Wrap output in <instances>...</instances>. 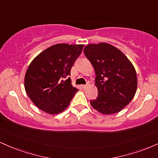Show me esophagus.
I'll use <instances>...</instances> for the list:
<instances>
[{
  "instance_id": "1",
  "label": "esophagus",
  "mask_w": 158,
  "mask_h": 158,
  "mask_svg": "<svg viewBox=\"0 0 158 158\" xmlns=\"http://www.w3.org/2000/svg\"><path fill=\"white\" fill-rule=\"evenodd\" d=\"M89 86V83H87L86 85H81V88H83V89H86L87 88H88V87Z\"/></svg>"
}]
</instances>
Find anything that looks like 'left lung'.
<instances>
[{"label": "left lung", "instance_id": "8db88e82", "mask_svg": "<svg viewBox=\"0 0 158 158\" xmlns=\"http://www.w3.org/2000/svg\"><path fill=\"white\" fill-rule=\"evenodd\" d=\"M84 53L97 75L98 97L90 101V105L101 114L118 113L137 91V73L133 64L119 49L107 43L87 45Z\"/></svg>", "mask_w": 158, "mask_h": 158}]
</instances>
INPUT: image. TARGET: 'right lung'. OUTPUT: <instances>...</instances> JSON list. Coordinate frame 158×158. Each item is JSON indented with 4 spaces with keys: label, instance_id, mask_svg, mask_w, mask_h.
<instances>
[{
    "label": "right lung",
    "instance_id": "1",
    "mask_svg": "<svg viewBox=\"0 0 158 158\" xmlns=\"http://www.w3.org/2000/svg\"><path fill=\"white\" fill-rule=\"evenodd\" d=\"M84 45L57 44L39 54L29 65L24 88L39 109L57 114L68 108L78 91L71 84L70 70Z\"/></svg>",
    "mask_w": 158,
    "mask_h": 158
}]
</instances>
